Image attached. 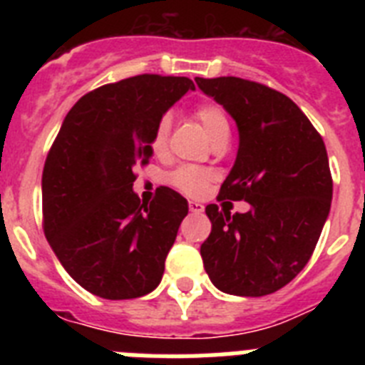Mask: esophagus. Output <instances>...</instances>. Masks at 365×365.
Masks as SVG:
<instances>
[{"instance_id":"esophagus-1","label":"esophagus","mask_w":365,"mask_h":365,"mask_svg":"<svg viewBox=\"0 0 365 365\" xmlns=\"http://www.w3.org/2000/svg\"><path fill=\"white\" fill-rule=\"evenodd\" d=\"M188 208H190V212H192V214H201V212L205 210V206H202L201 202H197V201H190Z\"/></svg>"}]
</instances>
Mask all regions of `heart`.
Returning a JSON list of instances; mask_svg holds the SVG:
<instances>
[{
  "mask_svg": "<svg viewBox=\"0 0 365 365\" xmlns=\"http://www.w3.org/2000/svg\"><path fill=\"white\" fill-rule=\"evenodd\" d=\"M195 118L201 122L202 130L208 135L212 143L217 140L222 135H230V124H228V118L225 115L219 106L215 104H202L195 109ZM170 128H172V120L170 117L160 118L157 130H155L153 140H151V150L155 153H160V151L166 148L168 135H170ZM210 172H206L202 168L197 166H180L179 170L170 175V182H172L175 188H179L180 192L188 193V195H199V193L205 192L208 180H210Z\"/></svg>",
  "mask_w": 365,
  "mask_h": 365,
  "instance_id": "obj_1",
  "label": "heart"
}]
</instances>
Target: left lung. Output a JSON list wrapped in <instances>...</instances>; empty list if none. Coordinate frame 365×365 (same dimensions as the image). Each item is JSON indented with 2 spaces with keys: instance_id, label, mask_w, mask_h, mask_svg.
I'll return each instance as SVG.
<instances>
[{
  "instance_id": "obj_1",
  "label": "left lung",
  "mask_w": 365,
  "mask_h": 365,
  "mask_svg": "<svg viewBox=\"0 0 365 365\" xmlns=\"http://www.w3.org/2000/svg\"><path fill=\"white\" fill-rule=\"evenodd\" d=\"M235 120L240 148L219 199L247 201V214L206 206L212 221L201 245L205 270L219 291L265 296L307 265L333 201L325 144L289 96L263 83L195 78Z\"/></svg>"
}]
</instances>
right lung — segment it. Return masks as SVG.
<instances>
[{
    "instance_id": "1",
    "label": "right lung",
    "mask_w": 365,
    "mask_h": 365,
    "mask_svg": "<svg viewBox=\"0 0 365 365\" xmlns=\"http://www.w3.org/2000/svg\"><path fill=\"white\" fill-rule=\"evenodd\" d=\"M195 91L186 76L138 74L87 93L71 108L41 175L43 232L74 282L106 299L150 294L188 202L172 188L151 202L133 192L164 113Z\"/></svg>"
}]
</instances>
